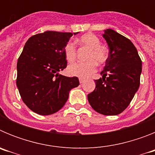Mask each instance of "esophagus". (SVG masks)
Returning <instances> with one entry per match:
<instances>
[{
	"label": "esophagus",
	"instance_id": "obj_1",
	"mask_svg": "<svg viewBox=\"0 0 155 155\" xmlns=\"http://www.w3.org/2000/svg\"><path fill=\"white\" fill-rule=\"evenodd\" d=\"M79 81H80L81 84H82V83H84V79L81 78H79Z\"/></svg>",
	"mask_w": 155,
	"mask_h": 155
}]
</instances>
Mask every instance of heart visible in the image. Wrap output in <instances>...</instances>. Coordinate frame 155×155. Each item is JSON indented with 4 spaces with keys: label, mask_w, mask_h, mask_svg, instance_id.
<instances>
[{
    "label": "heart",
    "mask_w": 155,
    "mask_h": 155,
    "mask_svg": "<svg viewBox=\"0 0 155 155\" xmlns=\"http://www.w3.org/2000/svg\"><path fill=\"white\" fill-rule=\"evenodd\" d=\"M77 42L81 46L89 49L87 52L86 62H78L72 64L68 68V73L72 76L85 78L91 76L97 69L98 64H105L108 60L109 54L105 48L101 46V41L98 37L91 33L81 35L77 39ZM64 53L68 63H73L76 59L77 47L72 42H68L64 47Z\"/></svg>",
    "instance_id": "heart-1"
}]
</instances>
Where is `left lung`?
<instances>
[{"mask_svg":"<svg viewBox=\"0 0 155 155\" xmlns=\"http://www.w3.org/2000/svg\"><path fill=\"white\" fill-rule=\"evenodd\" d=\"M103 37L109 48L102 78L95 80V88L87 94L94 111L105 116L124 112L139 88L142 61L136 47L127 37L106 29Z\"/></svg>","mask_w":155,"mask_h":155,"instance_id":"left-lung-1","label":"left lung"}]
</instances>
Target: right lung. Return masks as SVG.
Masks as SVG:
<instances>
[{"label": "right lung", "instance_id": "right-lung-1", "mask_svg": "<svg viewBox=\"0 0 155 155\" xmlns=\"http://www.w3.org/2000/svg\"><path fill=\"white\" fill-rule=\"evenodd\" d=\"M72 35L54 31L32 35L18 57V89L24 103L37 114L57 113L68 101L70 90L79 85L77 77L58 74L68 65L64 47Z\"/></svg>", "mask_w": 155, "mask_h": 155}]
</instances>
